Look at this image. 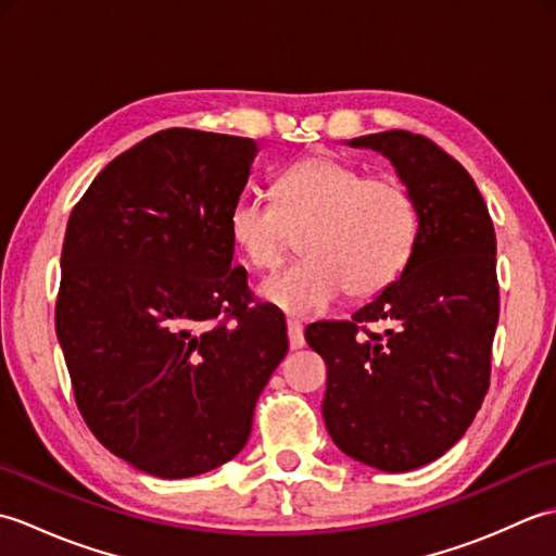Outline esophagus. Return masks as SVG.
<instances>
[{"mask_svg":"<svg viewBox=\"0 0 556 556\" xmlns=\"http://www.w3.org/2000/svg\"><path fill=\"white\" fill-rule=\"evenodd\" d=\"M289 346L296 351V349H303L305 344V337H303V325L299 320H289Z\"/></svg>","mask_w":556,"mask_h":556,"instance_id":"esophagus-1","label":"esophagus"}]
</instances>
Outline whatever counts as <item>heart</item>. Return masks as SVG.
Returning <instances> with one entry per match:
<instances>
[{
  "label": "heart",
  "mask_w": 556,
  "mask_h": 556,
  "mask_svg": "<svg viewBox=\"0 0 556 556\" xmlns=\"http://www.w3.org/2000/svg\"><path fill=\"white\" fill-rule=\"evenodd\" d=\"M229 236L248 265L271 269L293 239L305 255L263 281L260 293L289 315H320L341 291L368 299L406 269L420 236V210L396 176H365L332 155H308L279 172L275 203L241 193Z\"/></svg>",
  "instance_id": "obj_1"
}]
</instances>
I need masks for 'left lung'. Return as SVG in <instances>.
Instances as JSON below:
<instances>
[{
    "label": "left lung",
    "mask_w": 556,
    "mask_h": 556,
    "mask_svg": "<svg viewBox=\"0 0 556 556\" xmlns=\"http://www.w3.org/2000/svg\"><path fill=\"white\" fill-rule=\"evenodd\" d=\"M394 164L420 210L410 263L344 323L305 341L327 363L323 416L346 456L404 473L448 452L490 387L500 320L497 239L476 181L430 138L382 131L349 140ZM382 321V336L367 325Z\"/></svg>",
    "instance_id": "1"
}]
</instances>
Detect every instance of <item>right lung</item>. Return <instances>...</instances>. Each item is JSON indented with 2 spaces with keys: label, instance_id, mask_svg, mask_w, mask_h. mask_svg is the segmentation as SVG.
<instances>
[{
  "label": "right lung",
  "instance_id": "right-lung-1",
  "mask_svg": "<svg viewBox=\"0 0 556 556\" xmlns=\"http://www.w3.org/2000/svg\"><path fill=\"white\" fill-rule=\"evenodd\" d=\"M251 138L167 128L104 167L71 212L56 337L90 432L179 480L227 464L289 351L287 320L233 267L229 207Z\"/></svg>",
  "mask_w": 556,
  "mask_h": 556
}]
</instances>
